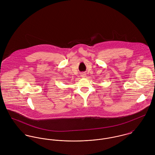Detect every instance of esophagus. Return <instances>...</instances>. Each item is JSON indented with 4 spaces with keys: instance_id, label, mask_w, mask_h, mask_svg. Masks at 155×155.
I'll use <instances>...</instances> for the list:
<instances>
[{
    "instance_id": "1",
    "label": "esophagus",
    "mask_w": 155,
    "mask_h": 155,
    "mask_svg": "<svg viewBox=\"0 0 155 155\" xmlns=\"http://www.w3.org/2000/svg\"><path fill=\"white\" fill-rule=\"evenodd\" d=\"M81 76H82V77H85V74L82 73V74H81Z\"/></svg>"
}]
</instances>
